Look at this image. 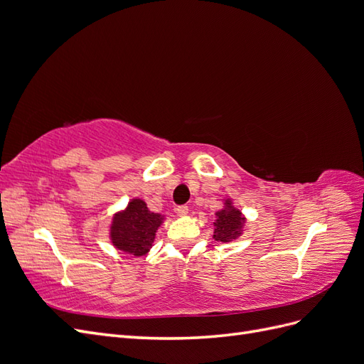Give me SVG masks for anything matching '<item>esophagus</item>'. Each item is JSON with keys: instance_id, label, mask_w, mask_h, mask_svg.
<instances>
[{"instance_id": "obj_1", "label": "esophagus", "mask_w": 364, "mask_h": 364, "mask_svg": "<svg viewBox=\"0 0 364 364\" xmlns=\"http://www.w3.org/2000/svg\"><path fill=\"white\" fill-rule=\"evenodd\" d=\"M176 211H178V214H179L181 217H185L186 214H188V206H186V205H181V206L176 208Z\"/></svg>"}]
</instances>
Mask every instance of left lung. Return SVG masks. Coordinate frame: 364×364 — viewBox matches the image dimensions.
I'll use <instances>...</instances> for the list:
<instances>
[{
  "label": "left lung",
  "instance_id": "left-lung-1",
  "mask_svg": "<svg viewBox=\"0 0 364 364\" xmlns=\"http://www.w3.org/2000/svg\"><path fill=\"white\" fill-rule=\"evenodd\" d=\"M245 223L246 218L241 214L240 209H237L232 205V200L226 199L223 209H220L218 213H215L213 238L215 241H222V243L234 241L243 234Z\"/></svg>",
  "mask_w": 364,
  "mask_h": 364
}]
</instances>
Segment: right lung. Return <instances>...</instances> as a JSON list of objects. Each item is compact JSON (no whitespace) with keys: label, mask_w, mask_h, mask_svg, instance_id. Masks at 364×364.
<instances>
[{"label":"right lung","mask_w":364,"mask_h":364,"mask_svg":"<svg viewBox=\"0 0 364 364\" xmlns=\"http://www.w3.org/2000/svg\"><path fill=\"white\" fill-rule=\"evenodd\" d=\"M162 223L164 215L149 211L144 200L132 199L126 209L114 215L109 237L118 250L142 257L153 246L156 230Z\"/></svg>","instance_id":"add662e5"}]
</instances>
